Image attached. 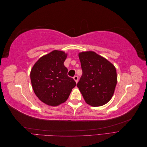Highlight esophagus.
Returning a JSON list of instances; mask_svg holds the SVG:
<instances>
[{
  "instance_id": "obj_1",
  "label": "esophagus",
  "mask_w": 147,
  "mask_h": 147,
  "mask_svg": "<svg viewBox=\"0 0 147 147\" xmlns=\"http://www.w3.org/2000/svg\"><path fill=\"white\" fill-rule=\"evenodd\" d=\"M73 78L74 79V80L75 81V82H76V83L78 82V76H77V75H75V76Z\"/></svg>"
}]
</instances>
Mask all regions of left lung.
Instances as JSON below:
<instances>
[{"instance_id":"8db88e82","label":"left lung","mask_w":147,"mask_h":147,"mask_svg":"<svg viewBox=\"0 0 147 147\" xmlns=\"http://www.w3.org/2000/svg\"><path fill=\"white\" fill-rule=\"evenodd\" d=\"M83 74L77 86L84 100L93 107L112 98L117 83V71L109 61L93 51L79 53Z\"/></svg>"}]
</instances>
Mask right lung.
<instances>
[{
	"mask_svg": "<svg viewBox=\"0 0 147 147\" xmlns=\"http://www.w3.org/2000/svg\"><path fill=\"white\" fill-rule=\"evenodd\" d=\"M67 54L55 50L40 58L30 72V80L35 94L44 103L51 106L65 102L76 86L67 75L64 65Z\"/></svg>",
	"mask_w": 147,
	"mask_h": 147,
	"instance_id": "obj_1",
	"label": "right lung"
}]
</instances>
